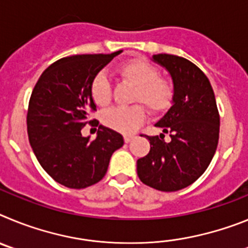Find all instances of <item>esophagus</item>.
<instances>
[{
	"label": "esophagus",
	"instance_id": "esophagus-1",
	"mask_svg": "<svg viewBox=\"0 0 248 248\" xmlns=\"http://www.w3.org/2000/svg\"><path fill=\"white\" fill-rule=\"evenodd\" d=\"M134 138H135L134 135H125V137H124V141H125V143L128 144V143H130L131 140L134 139Z\"/></svg>",
	"mask_w": 248,
	"mask_h": 248
}]
</instances>
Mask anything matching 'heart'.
I'll return each mask as SVG.
<instances>
[{
	"label": "heart",
	"instance_id": "b5f03b06",
	"mask_svg": "<svg viewBox=\"0 0 248 248\" xmlns=\"http://www.w3.org/2000/svg\"><path fill=\"white\" fill-rule=\"evenodd\" d=\"M117 73L123 80L134 85L133 102L143 103L155 114L163 113L171 105L172 85L160 78L159 71L144 58L125 61L117 68ZM91 97L102 108L110 103V85L107 77L99 74L94 78L91 84ZM145 119L146 109L142 104L109 109L103 115L104 125L123 134L134 133Z\"/></svg>",
	"mask_w": 248,
	"mask_h": 248
}]
</instances>
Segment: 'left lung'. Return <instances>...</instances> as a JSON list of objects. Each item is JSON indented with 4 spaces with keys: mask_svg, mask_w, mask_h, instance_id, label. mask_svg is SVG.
Listing matches in <instances>:
<instances>
[{
    "mask_svg": "<svg viewBox=\"0 0 248 248\" xmlns=\"http://www.w3.org/2000/svg\"><path fill=\"white\" fill-rule=\"evenodd\" d=\"M151 61L169 72L172 80L171 107L155 123L163 133L148 137L150 151L138 159V176L160 191H177L205 172L217 148L220 115L209 78L186 58L154 54ZM164 132L172 140L166 143Z\"/></svg>",
    "mask_w": 248,
    "mask_h": 248,
    "instance_id": "obj_1",
    "label": "left lung"
}]
</instances>
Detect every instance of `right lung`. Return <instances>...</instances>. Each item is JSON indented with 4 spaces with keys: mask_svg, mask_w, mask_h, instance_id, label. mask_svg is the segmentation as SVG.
I'll return each instance as SVG.
<instances>
[{
    "mask_svg": "<svg viewBox=\"0 0 248 248\" xmlns=\"http://www.w3.org/2000/svg\"><path fill=\"white\" fill-rule=\"evenodd\" d=\"M80 54L50 64L34 85L28 105L27 133L38 163L52 179L71 189L97 184L108 170L113 153L124 144L122 134L99 125L97 138L83 137L89 113L97 110L91 84L114 57Z\"/></svg>",
    "mask_w": 248,
    "mask_h": 248,
    "instance_id": "add662e5",
    "label": "right lung"
}]
</instances>
